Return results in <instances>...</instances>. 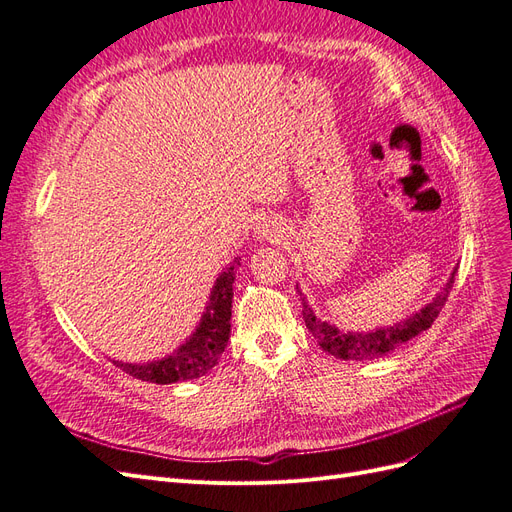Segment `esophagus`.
<instances>
[{"mask_svg": "<svg viewBox=\"0 0 512 512\" xmlns=\"http://www.w3.org/2000/svg\"><path fill=\"white\" fill-rule=\"evenodd\" d=\"M256 235H258V239L273 241L277 237H282V224H277L271 218H262V222H258V226H256Z\"/></svg>", "mask_w": 512, "mask_h": 512, "instance_id": "esophagus-1", "label": "esophagus"}]
</instances>
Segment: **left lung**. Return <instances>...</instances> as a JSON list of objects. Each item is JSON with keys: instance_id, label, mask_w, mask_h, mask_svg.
Listing matches in <instances>:
<instances>
[{"instance_id": "obj_1", "label": "left lung", "mask_w": 512, "mask_h": 512, "mask_svg": "<svg viewBox=\"0 0 512 512\" xmlns=\"http://www.w3.org/2000/svg\"><path fill=\"white\" fill-rule=\"evenodd\" d=\"M455 273H457V267L453 269L451 277H448L446 286L436 294V299L427 303L421 309V312H416L410 318L393 324V327H380V329L371 331V333H350V331L346 333V331H339L335 324H329V322L316 318L314 312H312V307L307 305L303 292L297 286L299 297H301V305H303L305 327L309 329V333L314 335L318 346L324 352L333 354L335 359H344V361L378 359V356L393 352L401 344L410 342L412 337H416L418 333H423L431 327L433 320H436L438 314L442 312V307L448 299V292L453 290Z\"/></svg>"}]
</instances>
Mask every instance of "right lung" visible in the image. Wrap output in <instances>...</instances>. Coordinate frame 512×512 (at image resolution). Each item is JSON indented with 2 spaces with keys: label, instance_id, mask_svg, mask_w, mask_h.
Returning <instances> with one entry per match:
<instances>
[{
  "label": "right lung",
  "instance_id": "1",
  "mask_svg": "<svg viewBox=\"0 0 512 512\" xmlns=\"http://www.w3.org/2000/svg\"><path fill=\"white\" fill-rule=\"evenodd\" d=\"M241 258L232 260V265L220 273L203 318H200L192 337L179 346L177 352L164 356L160 361L134 365L113 361L119 369L132 378L156 384H173L179 380H194L205 376L215 367L228 344L230 337V307H232V284H235L237 267Z\"/></svg>",
  "mask_w": 512,
  "mask_h": 512
}]
</instances>
